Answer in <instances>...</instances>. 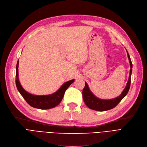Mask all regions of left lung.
<instances>
[{"mask_svg": "<svg viewBox=\"0 0 147 147\" xmlns=\"http://www.w3.org/2000/svg\"><path fill=\"white\" fill-rule=\"evenodd\" d=\"M128 58L129 59V62L130 64V76L127 82L126 87L124 90L121 93V95L114 99H99L93 95V93L89 89V86L87 83L85 82V87L83 90V100L89 109H91L94 110L96 111H106L108 110L112 109L115 107L120 102L122 99L124 98L130 89V83H131V75L132 72V63L130 59V55L128 54V52L127 51Z\"/></svg>", "mask_w": 147, "mask_h": 147, "instance_id": "left-lung-1", "label": "left lung"}]
</instances>
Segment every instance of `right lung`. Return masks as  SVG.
<instances>
[{"mask_svg":"<svg viewBox=\"0 0 147 147\" xmlns=\"http://www.w3.org/2000/svg\"><path fill=\"white\" fill-rule=\"evenodd\" d=\"M19 60L16 65V84L17 89L21 94L23 98L25 99L27 103L31 107L38 109H49L54 108L60 103L64 96V93L69 86L75 80H70L64 83L59 89L55 93L48 95H35L26 92L20 83L19 80L18 74Z\"/></svg>","mask_w":147,"mask_h":147,"instance_id":"obj_1","label":"right lung"}]
</instances>
